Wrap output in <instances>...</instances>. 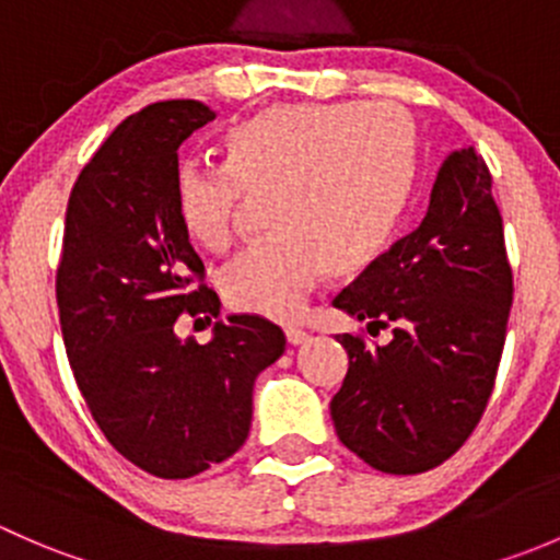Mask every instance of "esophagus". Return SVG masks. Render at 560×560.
<instances>
[{"label":"esophagus","instance_id":"obj_1","mask_svg":"<svg viewBox=\"0 0 560 560\" xmlns=\"http://www.w3.org/2000/svg\"><path fill=\"white\" fill-rule=\"evenodd\" d=\"M287 341H290L292 347H301V343L308 341V332L303 330V327H287Z\"/></svg>","mask_w":560,"mask_h":560}]
</instances>
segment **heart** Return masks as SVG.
I'll use <instances>...</instances> for the list:
<instances>
[{
  "label": "heart",
  "mask_w": 560,
  "mask_h": 560,
  "mask_svg": "<svg viewBox=\"0 0 560 560\" xmlns=\"http://www.w3.org/2000/svg\"><path fill=\"white\" fill-rule=\"evenodd\" d=\"M228 165L180 171V217L202 248L228 252L246 191H276L279 235L233 259L219 290L235 312L284 322L327 270L360 268L385 246L409 195L415 129L393 103L270 105L230 132Z\"/></svg>",
  "instance_id": "heart-1"
}]
</instances>
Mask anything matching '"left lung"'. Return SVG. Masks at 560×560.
Returning a JSON list of instances; mask_svg holds the SVG:
<instances>
[{"instance_id":"left-lung-1","label":"left lung","mask_w":560,"mask_h":560,"mask_svg":"<svg viewBox=\"0 0 560 560\" xmlns=\"http://www.w3.org/2000/svg\"><path fill=\"white\" fill-rule=\"evenodd\" d=\"M490 184L474 145L453 151L420 224L332 301L369 330L393 327L382 347L336 336L349 369L330 400L332 425L376 471L420 474L447 460L493 393L515 290Z\"/></svg>"}]
</instances>
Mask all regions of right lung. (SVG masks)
<instances>
[{"instance_id": "1", "label": "right lung", "mask_w": 560, "mask_h": 560, "mask_svg": "<svg viewBox=\"0 0 560 560\" xmlns=\"http://www.w3.org/2000/svg\"><path fill=\"white\" fill-rule=\"evenodd\" d=\"M217 113L171 100L124 118L72 186L56 273L61 336L107 442L162 479H186L246 442L259 371L284 332L254 314L180 338L178 316H219L178 208V149ZM197 319V322H200Z\"/></svg>"}]
</instances>
